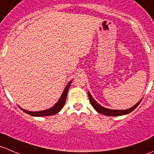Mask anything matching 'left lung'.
<instances>
[{"label": "left lung", "mask_w": 154, "mask_h": 154, "mask_svg": "<svg viewBox=\"0 0 154 154\" xmlns=\"http://www.w3.org/2000/svg\"><path fill=\"white\" fill-rule=\"evenodd\" d=\"M88 98H89L90 103H91V106L94 107V109H95L97 112L100 113V114L102 115H105V116H123V115L128 114V113L131 112L132 111H133L136 107L139 106L140 102L142 101V100H139V101L138 102L135 106L131 107V108L128 109H125V110L109 109L104 108V107L100 106L99 103H97V102L93 99V97H91V94H90L88 91Z\"/></svg>", "instance_id": "obj_1"}]
</instances>
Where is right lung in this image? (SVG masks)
I'll use <instances>...</instances> for the list:
<instances>
[{
	"instance_id": "obj_1",
	"label": "right lung",
	"mask_w": 154,
	"mask_h": 154,
	"mask_svg": "<svg viewBox=\"0 0 154 154\" xmlns=\"http://www.w3.org/2000/svg\"><path fill=\"white\" fill-rule=\"evenodd\" d=\"M71 84V81L69 82V83L66 86L64 91H63V94H62V96L60 97V100L57 101V103H56L54 106L51 107V109H48L47 110H44V111H40V112H30V111L24 110L21 108V109L24 112L27 113V114L30 115V116H38V117H39V116H53V115L54 114H57V112H59L62 109V108H63V106H64L65 102H66V97H67L68 88H69Z\"/></svg>"
}]
</instances>
